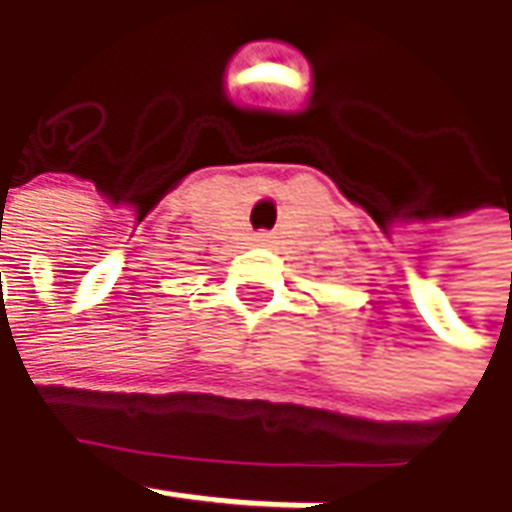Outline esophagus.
<instances>
[{
    "label": "esophagus",
    "mask_w": 512,
    "mask_h": 512,
    "mask_svg": "<svg viewBox=\"0 0 512 512\" xmlns=\"http://www.w3.org/2000/svg\"><path fill=\"white\" fill-rule=\"evenodd\" d=\"M256 242H259V245H270V242H273V233H267V230L256 233Z\"/></svg>",
    "instance_id": "obj_1"
}]
</instances>
